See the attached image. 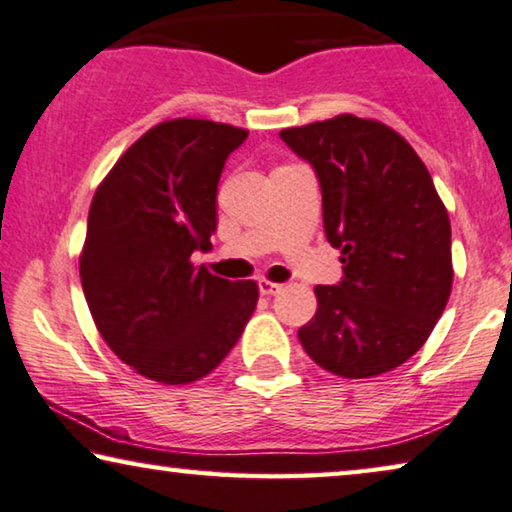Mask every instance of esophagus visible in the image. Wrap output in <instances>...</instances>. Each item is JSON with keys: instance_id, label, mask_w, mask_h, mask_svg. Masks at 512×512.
Returning a JSON list of instances; mask_svg holds the SVG:
<instances>
[{"instance_id": "obj_1", "label": "esophagus", "mask_w": 512, "mask_h": 512, "mask_svg": "<svg viewBox=\"0 0 512 512\" xmlns=\"http://www.w3.org/2000/svg\"><path fill=\"white\" fill-rule=\"evenodd\" d=\"M258 291H261V295H277L281 291V284L270 279H261L258 281Z\"/></svg>"}]
</instances>
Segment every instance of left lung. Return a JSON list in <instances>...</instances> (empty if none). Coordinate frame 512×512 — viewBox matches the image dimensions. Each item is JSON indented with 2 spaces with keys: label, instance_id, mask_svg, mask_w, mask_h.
Instances as JSON below:
<instances>
[{
  "label": "left lung",
  "instance_id": "obj_1",
  "mask_svg": "<svg viewBox=\"0 0 512 512\" xmlns=\"http://www.w3.org/2000/svg\"><path fill=\"white\" fill-rule=\"evenodd\" d=\"M279 136L314 168L325 238L344 263L337 286L314 288L300 344L344 379L390 372L427 342L453 288L450 219L432 175L376 120L337 115Z\"/></svg>",
  "mask_w": 512,
  "mask_h": 512
}]
</instances>
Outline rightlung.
<instances>
[{
    "label": "right lung",
    "mask_w": 512,
    "mask_h": 512,
    "mask_svg": "<svg viewBox=\"0 0 512 512\" xmlns=\"http://www.w3.org/2000/svg\"><path fill=\"white\" fill-rule=\"evenodd\" d=\"M249 133L210 120L161 122L96 189L80 281L101 337L140 376L203 379L238 344L258 302L256 281H228L191 263L212 247L217 187Z\"/></svg>",
    "instance_id": "obj_1"
}]
</instances>
